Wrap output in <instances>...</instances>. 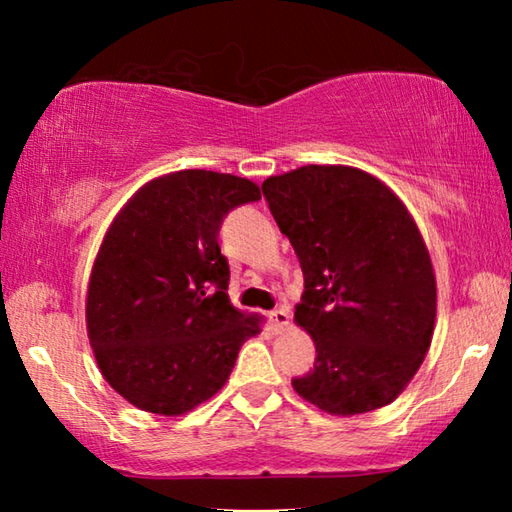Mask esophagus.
<instances>
[{"label": "esophagus", "mask_w": 512, "mask_h": 512, "mask_svg": "<svg viewBox=\"0 0 512 512\" xmlns=\"http://www.w3.org/2000/svg\"><path fill=\"white\" fill-rule=\"evenodd\" d=\"M268 318H271V327L275 329V332H282V329L289 327V311L287 309H275L268 314Z\"/></svg>", "instance_id": "obj_1"}]
</instances>
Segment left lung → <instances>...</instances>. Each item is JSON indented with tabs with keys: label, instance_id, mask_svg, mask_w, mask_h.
<instances>
[{
	"label": "left lung",
	"instance_id": "left-lung-1",
	"mask_svg": "<svg viewBox=\"0 0 512 512\" xmlns=\"http://www.w3.org/2000/svg\"><path fill=\"white\" fill-rule=\"evenodd\" d=\"M305 275L296 323L316 363L293 379L332 415L391 404L418 372L436 323V275L418 225L379 178L307 164L262 183Z\"/></svg>",
	"mask_w": 512,
	"mask_h": 512
}]
</instances>
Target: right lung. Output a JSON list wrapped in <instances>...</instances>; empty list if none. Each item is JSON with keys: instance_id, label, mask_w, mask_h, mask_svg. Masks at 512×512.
<instances>
[{"instance_id": "1", "label": "right lung", "mask_w": 512, "mask_h": 512, "mask_svg": "<svg viewBox=\"0 0 512 512\" xmlns=\"http://www.w3.org/2000/svg\"><path fill=\"white\" fill-rule=\"evenodd\" d=\"M248 178L173 171L137 189L94 259L85 323L103 379L133 406L183 415L219 393L239 348L262 329L228 298L219 230L259 201Z\"/></svg>"}]
</instances>
